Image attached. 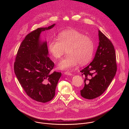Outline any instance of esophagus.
<instances>
[{
  "mask_svg": "<svg viewBox=\"0 0 129 129\" xmlns=\"http://www.w3.org/2000/svg\"><path fill=\"white\" fill-rule=\"evenodd\" d=\"M64 74L66 75H67V76H72V75L71 73H70V72H68V71L64 72Z\"/></svg>",
  "mask_w": 129,
  "mask_h": 129,
  "instance_id": "esophagus-1",
  "label": "esophagus"
}]
</instances>
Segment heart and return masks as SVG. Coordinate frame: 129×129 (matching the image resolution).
Here are the masks:
<instances>
[{"label":"heart","mask_w":129,"mask_h":129,"mask_svg":"<svg viewBox=\"0 0 129 129\" xmlns=\"http://www.w3.org/2000/svg\"><path fill=\"white\" fill-rule=\"evenodd\" d=\"M94 43L89 37L75 29H65L58 36V40L51 39L48 43V49L55 59H59L67 50V56L58 64L60 69H69L88 64L92 59Z\"/></svg>","instance_id":"1"}]
</instances>
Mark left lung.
<instances>
[{
    "label": "left lung",
    "instance_id": "8db88e82",
    "mask_svg": "<svg viewBox=\"0 0 129 129\" xmlns=\"http://www.w3.org/2000/svg\"><path fill=\"white\" fill-rule=\"evenodd\" d=\"M99 45L94 59L81 71L84 77L85 86L81 96L92 100L101 95L113 79L117 71L114 46L107 37L99 30Z\"/></svg>",
    "mask_w": 129,
    "mask_h": 129
}]
</instances>
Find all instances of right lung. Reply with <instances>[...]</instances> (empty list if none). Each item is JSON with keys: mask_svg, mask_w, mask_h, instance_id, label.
I'll use <instances>...</instances> for the list:
<instances>
[{"mask_svg": "<svg viewBox=\"0 0 129 129\" xmlns=\"http://www.w3.org/2000/svg\"><path fill=\"white\" fill-rule=\"evenodd\" d=\"M54 25L38 28L27 34L18 50L14 62L15 73L25 93L41 103L53 98L61 76V72H51L54 64L48 57L47 43L40 40L41 33Z\"/></svg>", "mask_w": 129, "mask_h": 129, "instance_id": "right-lung-1", "label": "right lung"}]
</instances>
